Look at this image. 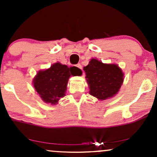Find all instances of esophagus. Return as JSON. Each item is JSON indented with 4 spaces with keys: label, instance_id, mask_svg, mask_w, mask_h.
I'll return each instance as SVG.
<instances>
[{
    "label": "esophagus",
    "instance_id": "34e87169",
    "mask_svg": "<svg viewBox=\"0 0 157 157\" xmlns=\"http://www.w3.org/2000/svg\"><path fill=\"white\" fill-rule=\"evenodd\" d=\"M76 66H77V67L78 68H80V69H82V66H81L80 64H77Z\"/></svg>",
    "mask_w": 157,
    "mask_h": 157
}]
</instances>
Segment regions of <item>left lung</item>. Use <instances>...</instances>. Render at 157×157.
<instances>
[{"mask_svg": "<svg viewBox=\"0 0 157 157\" xmlns=\"http://www.w3.org/2000/svg\"><path fill=\"white\" fill-rule=\"evenodd\" d=\"M83 69L89 94L100 100H105L117 94L123 82L124 74L116 64L102 63L93 58Z\"/></svg>", "mask_w": 157, "mask_h": 157, "instance_id": "1", "label": "left lung"}]
</instances>
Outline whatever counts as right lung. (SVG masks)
<instances>
[{"label": "right lung", "mask_w": 157, "mask_h": 157, "mask_svg": "<svg viewBox=\"0 0 157 157\" xmlns=\"http://www.w3.org/2000/svg\"><path fill=\"white\" fill-rule=\"evenodd\" d=\"M71 68L56 63L48 69L37 72L33 86L45 102L56 105L65 96L68 78L74 74Z\"/></svg>", "instance_id": "add662e5"}]
</instances>
